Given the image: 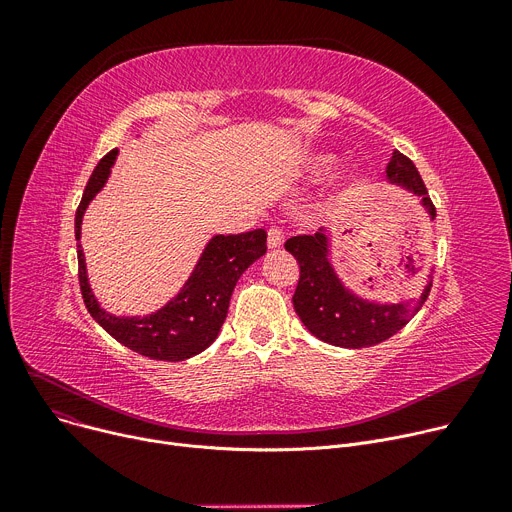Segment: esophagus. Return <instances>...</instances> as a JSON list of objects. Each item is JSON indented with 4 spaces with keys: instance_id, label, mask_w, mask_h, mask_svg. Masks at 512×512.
Wrapping results in <instances>:
<instances>
[{
    "instance_id": "obj_1",
    "label": "esophagus",
    "mask_w": 512,
    "mask_h": 512,
    "mask_svg": "<svg viewBox=\"0 0 512 512\" xmlns=\"http://www.w3.org/2000/svg\"><path fill=\"white\" fill-rule=\"evenodd\" d=\"M284 242V230L280 226H272L267 230V247L270 249H280Z\"/></svg>"
}]
</instances>
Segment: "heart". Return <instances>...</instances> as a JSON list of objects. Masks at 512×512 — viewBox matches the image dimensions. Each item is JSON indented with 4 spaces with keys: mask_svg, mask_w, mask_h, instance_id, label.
<instances>
[{
    "mask_svg": "<svg viewBox=\"0 0 512 512\" xmlns=\"http://www.w3.org/2000/svg\"><path fill=\"white\" fill-rule=\"evenodd\" d=\"M319 164H324V161H319Z\"/></svg>",
    "mask_w": 512,
    "mask_h": 512,
    "instance_id": "obj_1",
    "label": "heart"
}]
</instances>
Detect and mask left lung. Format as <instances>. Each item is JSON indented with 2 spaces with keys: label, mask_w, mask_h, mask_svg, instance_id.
<instances>
[{
  "label": "left lung",
  "mask_w": 512,
  "mask_h": 512,
  "mask_svg": "<svg viewBox=\"0 0 512 512\" xmlns=\"http://www.w3.org/2000/svg\"><path fill=\"white\" fill-rule=\"evenodd\" d=\"M386 176L390 182L419 195L429 218H436V207L427 195V188L415 164L407 155L394 151L386 166ZM284 247L301 267L299 284L292 297L294 311L313 336L334 346L367 348L388 340L417 315L427 299L429 288H432V280H429L421 297L407 303H369L346 290L338 280L328 259V236L324 230L315 232L313 236H292L284 242Z\"/></svg>",
  "instance_id": "obj_1"
}]
</instances>
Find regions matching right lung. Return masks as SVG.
<instances>
[{
    "instance_id": "right-lung-1",
    "label": "right lung",
    "mask_w": 512,
    "mask_h": 512,
    "mask_svg": "<svg viewBox=\"0 0 512 512\" xmlns=\"http://www.w3.org/2000/svg\"><path fill=\"white\" fill-rule=\"evenodd\" d=\"M116 149L99 159L83 199L76 209L74 234L78 253V284L85 305L97 324L130 351L157 361H184L195 357L218 338L228 315L232 290L251 263L267 251V232L263 228L213 236L205 247L193 276L188 278L178 297L164 309L147 317H114L105 313L89 288L85 255L80 247V224L91 199L101 191L116 159Z\"/></svg>"
}]
</instances>
